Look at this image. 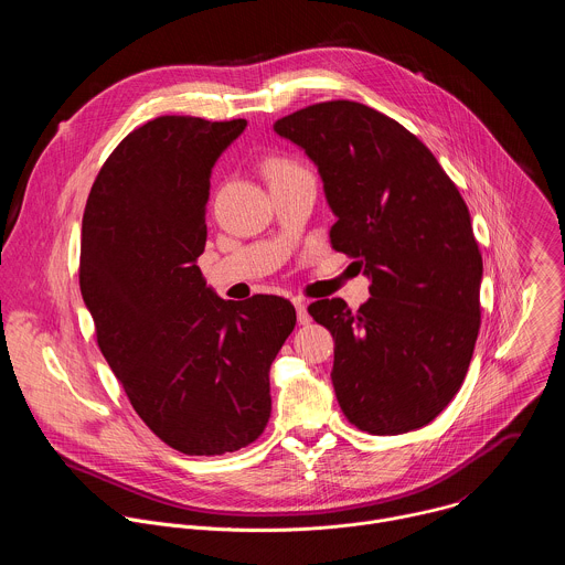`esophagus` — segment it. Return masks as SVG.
<instances>
[{"label":"esophagus","instance_id":"esophagus-1","mask_svg":"<svg viewBox=\"0 0 565 565\" xmlns=\"http://www.w3.org/2000/svg\"><path fill=\"white\" fill-rule=\"evenodd\" d=\"M292 303H295V310H297V321H299V324L301 327H306V324H310V315H308V303H306V299H301V297H295L292 299Z\"/></svg>","mask_w":565,"mask_h":565}]
</instances>
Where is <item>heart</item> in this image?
Wrapping results in <instances>:
<instances>
[{
    "mask_svg": "<svg viewBox=\"0 0 565 565\" xmlns=\"http://www.w3.org/2000/svg\"><path fill=\"white\" fill-rule=\"evenodd\" d=\"M262 172L266 177V181L273 185H279L284 181H290L299 174H306L303 168L297 163V160L288 158V156H281V153H273V156H266L264 163H262Z\"/></svg>",
    "mask_w": 565,
    "mask_h": 565,
    "instance_id": "b5f03b06",
    "label": "heart"
}]
</instances>
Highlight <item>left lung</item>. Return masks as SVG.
Masks as SVG:
<instances>
[{"label":"left lung","instance_id":"obj_1","mask_svg":"<svg viewBox=\"0 0 565 565\" xmlns=\"http://www.w3.org/2000/svg\"><path fill=\"white\" fill-rule=\"evenodd\" d=\"M324 181L331 244L371 279L355 312L308 306L335 340L333 386L351 425L397 436L429 425L458 393L480 329L482 257L469 210L436 156L393 118L351 100L275 122Z\"/></svg>","mask_w":565,"mask_h":565}]
</instances>
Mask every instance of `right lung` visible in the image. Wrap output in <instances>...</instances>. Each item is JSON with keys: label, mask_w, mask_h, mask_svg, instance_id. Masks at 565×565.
Wrapping results in <instances>:
<instances>
[{"label": "right lung", "mask_w": 565, "mask_h": 565, "mask_svg": "<svg viewBox=\"0 0 565 565\" xmlns=\"http://www.w3.org/2000/svg\"><path fill=\"white\" fill-rule=\"evenodd\" d=\"M246 120L160 116L105 160L87 199L79 290L140 420L172 449L221 456L270 418V364L295 329L275 295L216 297L196 266L210 174Z\"/></svg>", "instance_id": "obj_1"}]
</instances>
